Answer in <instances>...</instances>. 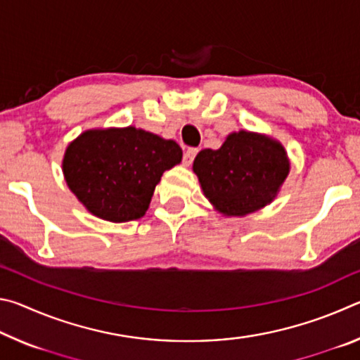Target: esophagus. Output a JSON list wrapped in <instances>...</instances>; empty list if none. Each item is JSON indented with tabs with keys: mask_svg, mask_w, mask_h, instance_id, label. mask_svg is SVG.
<instances>
[{
	"mask_svg": "<svg viewBox=\"0 0 360 360\" xmlns=\"http://www.w3.org/2000/svg\"><path fill=\"white\" fill-rule=\"evenodd\" d=\"M197 154H198V149L197 148H188L186 152H184V163L186 165H191V163L193 162V158L197 157Z\"/></svg>",
	"mask_w": 360,
	"mask_h": 360,
	"instance_id": "1",
	"label": "esophagus"
}]
</instances>
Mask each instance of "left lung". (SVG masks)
I'll list each match as a JSON object with an SVG mask.
<instances>
[{
	"label": "left lung",
	"mask_w": 360,
	"mask_h": 360,
	"mask_svg": "<svg viewBox=\"0 0 360 360\" xmlns=\"http://www.w3.org/2000/svg\"><path fill=\"white\" fill-rule=\"evenodd\" d=\"M193 172L210 202L227 216H245L275 198L288 178L284 148L251 131L231 133L221 149H203Z\"/></svg>",
	"instance_id": "1"
}]
</instances>
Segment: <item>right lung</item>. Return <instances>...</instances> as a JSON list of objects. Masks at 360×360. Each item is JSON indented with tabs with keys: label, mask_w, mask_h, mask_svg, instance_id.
I'll list each match as a JSON object with an SVG mask.
<instances>
[{
	"label": "right lung",
	"mask_w": 360,
	"mask_h": 360,
	"mask_svg": "<svg viewBox=\"0 0 360 360\" xmlns=\"http://www.w3.org/2000/svg\"><path fill=\"white\" fill-rule=\"evenodd\" d=\"M181 158L182 149L172 139L135 127L90 130L68 146L63 173L92 214L129 222L144 216L163 172Z\"/></svg>",
	"instance_id": "1"
}]
</instances>
